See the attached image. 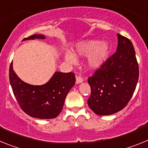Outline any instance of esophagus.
<instances>
[{
	"mask_svg": "<svg viewBox=\"0 0 148 148\" xmlns=\"http://www.w3.org/2000/svg\"><path fill=\"white\" fill-rule=\"evenodd\" d=\"M83 81H84V79L82 76H80V75H78V76H76V83L77 84L82 83Z\"/></svg>",
	"mask_w": 148,
	"mask_h": 148,
	"instance_id": "esophagus-1",
	"label": "esophagus"
}]
</instances>
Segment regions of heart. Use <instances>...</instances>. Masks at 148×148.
<instances>
[{"label":"heart","mask_w":148,"mask_h":148,"mask_svg":"<svg viewBox=\"0 0 148 148\" xmlns=\"http://www.w3.org/2000/svg\"><path fill=\"white\" fill-rule=\"evenodd\" d=\"M75 52L78 56H88V64L91 68H98L104 64L110 53V46L108 43L97 40H84L78 43L75 48ZM65 59L70 64H75V56L70 53L65 54Z\"/></svg>","instance_id":"1"}]
</instances>
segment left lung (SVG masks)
I'll return each mask as SVG.
<instances>
[{"instance_id": "1", "label": "left lung", "mask_w": 148, "mask_h": 148, "mask_svg": "<svg viewBox=\"0 0 148 148\" xmlns=\"http://www.w3.org/2000/svg\"><path fill=\"white\" fill-rule=\"evenodd\" d=\"M138 64L130 39L118 34L116 52L88 78L91 94L87 100L95 114L108 116L125 108L138 80Z\"/></svg>"}]
</instances>
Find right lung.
I'll use <instances>...</instances> for the list:
<instances>
[{"mask_svg": "<svg viewBox=\"0 0 148 148\" xmlns=\"http://www.w3.org/2000/svg\"><path fill=\"white\" fill-rule=\"evenodd\" d=\"M41 38L43 35H32L23 40ZM10 82L18 104L24 113L33 118L50 119L56 118L62 110L68 92L75 83V74L56 72L44 85L34 86L18 78L10 66Z\"/></svg>", "mask_w": 148, "mask_h": 148, "instance_id": "obj_1", "label": "right lung"}]
</instances>
